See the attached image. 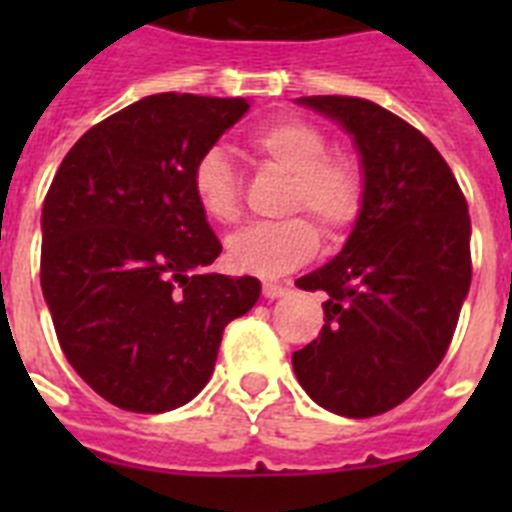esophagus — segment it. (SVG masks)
<instances>
[{"label": "esophagus", "instance_id": "esophagus-1", "mask_svg": "<svg viewBox=\"0 0 512 512\" xmlns=\"http://www.w3.org/2000/svg\"><path fill=\"white\" fill-rule=\"evenodd\" d=\"M289 292V284L282 282H264V297L269 300H277V297H284Z\"/></svg>", "mask_w": 512, "mask_h": 512}]
</instances>
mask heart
I'll return each mask as SVG.
<instances>
[{"label":"heart","mask_w":512,"mask_h":512,"mask_svg":"<svg viewBox=\"0 0 512 512\" xmlns=\"http://www.w3.org/2000/svg\"><path fill=\"white\" fill-rule=\"evenodd\" d=\"M251 146L271 166L292 174L289 212H310L330 238L356 223L364 202V176L351 158L328 156L323 130L297 117H282L261 125L251 135ZM192 192L200 210L215 223H235L241 215V182L220 148L197 158ZM318 243V228L307 217L253 223L228 238V261L233 269L256 277H282L312 259Z\"/></svg>","instance_id":"b5f03b06"}]
</instances>
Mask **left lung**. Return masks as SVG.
<instances>
[{
    "mask_svg": "<svg viewBox=\"0 0 512 512\" xmlns=\"http://www.w3.org/2000/svg\"><path fill=\"white\" fill-rule=\"evenodd\" d=\"M359 153L364 202L341 253L297 279L323 289L320 336L292 354L320 408L372 418L408 400L446 356L469 282L467 200L420 130L359 97H300Z\"/></svg>",
    "mask_w": 512,
    "mask_h": 512,
    "instance_id": "1",
    "label": "left lung"
}]
</instances>
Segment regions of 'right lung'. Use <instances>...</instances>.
Here are the masks:
<instances>
[{
    "mask_svg": "<svg viewBox=\"0 0 512 512\" xmlns=\"http://www.w3.org/2000/svg\"><path fill=\"white\" fill-rule=\"evenodd\" d=\"M248 99L151 94L94 125L43 202L40 287L63 354L107 402L166 413L200 395L261 282L202 274L223 246L192 169Z\"/></svg>",
    "mask_w": 512,
    "mask_h": 512,
    "instance_id": "obj_1",
    "label": "right lung"
}]
</instances>
